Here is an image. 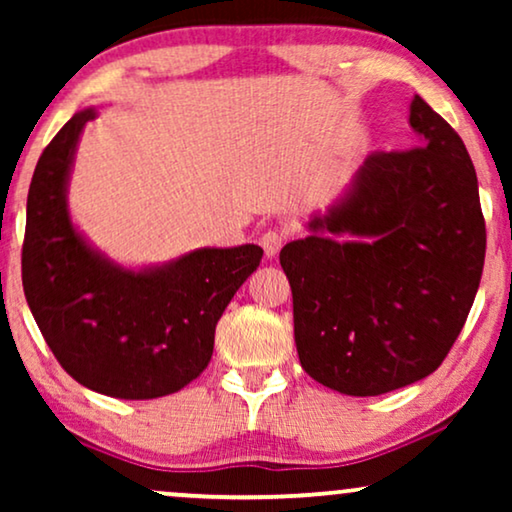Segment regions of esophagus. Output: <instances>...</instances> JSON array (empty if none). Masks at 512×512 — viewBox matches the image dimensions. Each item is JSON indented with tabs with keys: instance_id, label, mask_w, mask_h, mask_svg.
<instances>
[{
	"instance_id": "obj_1",
	"label": "esophagus",
	"mask_w": 512,
	"mask_h": 512,
	"mask_svg": "<svg viewBox=\"0 0 512 512\" xmlns=\"http://www.w3.org/2000/svg\"><path fill=\"white\" fill-rule=\"evenodd\" d=\"M284 242H286V233H284V230L270 228V230H265V233L261 235V247H263L265 256H268V258L277 256V251L284 247Z\"/></svg>"
}]
</instances>
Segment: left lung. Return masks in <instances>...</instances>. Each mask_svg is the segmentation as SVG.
I'll return each mask as SVG.
<instances>
[{"label":"left lung","mask_w":512,"mask_h":512,"mask_svg":"<svg viewBox=\"0 0 512 512\" xmlns=\"http://www.w3.org/2000/svg\"><path fill=\"white\" fill-rule=\"evenodd\" d=\"M410 125L417 146L370 153L345 198L312 219V235L279 254L300 366L347 396L431 375L466 324L485 265V216L464 142L419 95ZM321 229L362 240L338 243Z\"/></svg>","instance_id":"left-lung-1"}]
</instances>
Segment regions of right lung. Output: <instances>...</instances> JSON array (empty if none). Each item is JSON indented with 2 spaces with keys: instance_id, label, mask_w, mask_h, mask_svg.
Instances as JSON below:
<instances>
[{
  "instance_id": "right-lung-1",
  "label": "right lung",
  "mask_w": 512,
  "mask_h": 512,
  "mask_svg": "<svg viewBox=\"0 0 512 512\" xmlns=\"http://www.w3.org/2000/svg\"><path fill=\"white\" fill-rule=\"evenodd\" d=\"M93 118V109L69 118L34 167L25 298L55 359L83 387L128 401L167 396L207 368L216 324L263 249H198L144 272L95 254L74 230L65 202L76 142Z\"/></svg>"
}]
</instances>
